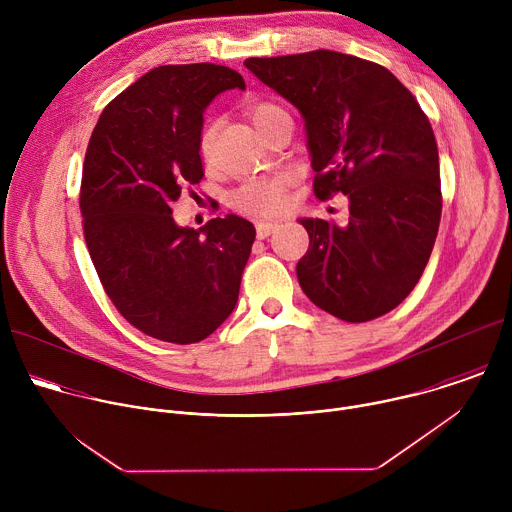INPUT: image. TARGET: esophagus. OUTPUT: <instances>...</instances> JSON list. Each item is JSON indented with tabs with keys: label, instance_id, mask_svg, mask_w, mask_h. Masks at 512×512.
Instances as JSON below:
<instances>
[{
	"label": "esophagus",
	"instance_id": "1",
	"mask_svg": "<svg viewBox=\"0 0 512 512\" xmlns=\"http://www.w3.org/2000/svg\"><path fill=\"white\" fill-rule=\"evenodd\" d=\"M273 231H277V223H257V237L259 239L269 237Z\"/></svg>",
	"mask_w": 512,
	"mask_h": 512
}]
</instances>
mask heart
<instances>
[{
  "label": "heart",
  "mask_w": 512,
  "mask_h": 512,
  "mask_svg": "<svg viewBox=\"0 0 512 512\" xmlns=\"http://www.w3.org/2000/svg\"><path fill=\"white\" fill-rule=\"evenodd\" d=\"M253 125L257 129H261L265 123H269L273 117L283 115L285 111L269 101H259L253 103L247 109ZM212 125L206 127L200 135V154L208 156L210 152V143H212ZM289 188H291V176L285 172H277V174H269V176H261V178H253L243 182L241 186H237L231 196L229 202L235 210L249 214V216H275L281 214L289 202Z\"/></svg>",
  "instance_id": "obj_1"
}]
</instances>
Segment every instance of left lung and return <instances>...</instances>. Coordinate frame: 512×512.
<instances>
[{
	"label": "left lung",
	"mask_w": 512,
	"mask_h": 512,
	"mask_svg": "<svg viewBox=\"0 0 512 512\" xmlns=\"http://www.w3.org/2000/svg\"><path fill=\"white\" fill-rule=\"evenodd\" d=\"M253 75L306 121L314 194L350 200L348 225L300 218L310 247L304 294L344 322L397 308L417 285L442 218L440 156L427 115L385 66L314 50L247 58Z\"/></svg>",
	"instance_id": "obj_1"
}]
</instances>
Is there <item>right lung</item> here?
<instances>
[{
    "label": "right lung",
    "instance_id": "add662e5",
    "mask_svg": "<svg viewBox=\"0 0 512 512\" xmlns=\"http://www.w3.org/2000/svg\"><path fill=\"white\" fill-rule=\"evenodd\" d=\"M229 89H245L229 66H158L103 109L85 154L81 214L97 275L119 314L164 342H200L231 316L255 241L237 214L196 231L170 208L204 176V109Z\"/></svg>",
    "mask_w": 512,
    "mask_h": 512
}]
</instances>
